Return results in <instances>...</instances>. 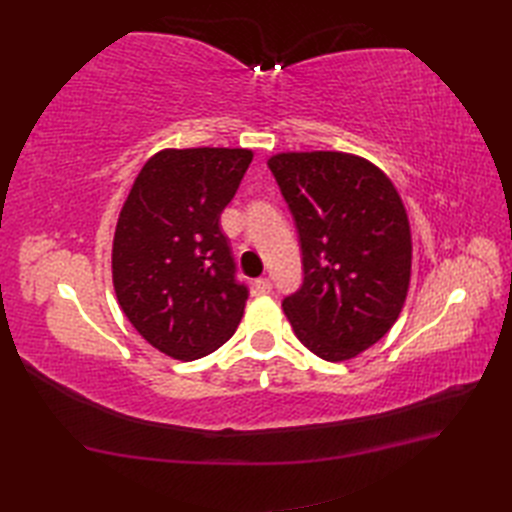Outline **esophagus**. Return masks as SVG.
Segmentation results:
<instances>
[{"instance_id":"34e87169","label":"esophagus","mask_w":512,"mask_h":512,"mask_svg":"<svg viewBox=\"0 0 512 512\" xmlns=\"http://www.w3.org/2000/svg\"><path fill=\"white\" fill-rule=\"evenodd\" d=\"M256 290L260 292V294H269L271 290H273V284H271V280L269 277H260V280H256Z\"/></svg>"}]
</instances>
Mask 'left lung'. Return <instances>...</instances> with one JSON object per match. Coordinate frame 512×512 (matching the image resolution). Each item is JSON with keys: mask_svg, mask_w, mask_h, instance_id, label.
<instances>
[{"mask_svg": "<svg viewBox=\"0 0 512 512\" xmlns=\"http://www.w3.org/2000/svg\"><path fill=\"white\" fill-rule=\"evenodd\" d=\"M271 173L294 218L303 284L282 301L294 335L324 361L382 339L404 307L412 237L391 179L342 151L277 153Z\"/></svg>", "mask_w": 512, "mask_h": 512, "instance_id": "1", "label": "left lung"}]
</instances>
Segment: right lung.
I'll list each match as a JSON object with an SVG mask.
<instances>
[{"label":"right lung","mask_w":512,"mask_h":512,"mask_svg":"<svg viewBox=\"0 0 512 512\" xmlns=\"http://www.w3.org/2000/svg\"><path fill=\"white\" fill-rule=\"evenodd\" d=\"M250 149H164L121 207L113 286L132 327L160 352L194 361L226 344L247 301L220 215L252 162Z\"/></svg>","instance_id":"right-lung-1"}]
</instances>
